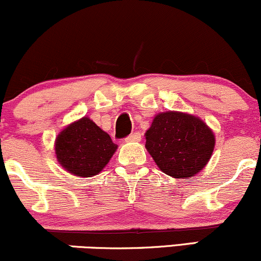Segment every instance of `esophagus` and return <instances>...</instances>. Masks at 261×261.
I'll list each match as a JSON object with an SVG mask.
<instances>
[{
    "label": "esophagus",
    "instance_id": "obj_1",
    "mask_svg": "<svg viewBox=\"0 0 261 261\" xmlns=\"http://www.w3.org/2000/svg\"><path fill=\"white\" fill-rule=\"evenodd\" d=\"M140 139H142V136H140V133H133V134H130V136H128L127 138H125V142H139Z\"/></svg>",
    "mask_w": 261,
    "mask_h": 261
}]
</instances>
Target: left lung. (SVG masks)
Segmentation results:
<instances>
[{
  "label": "left lung",
  "mask_w": 261,
  "mask_h": 261,
  "mask_svg": "<svg viewBox=\"0 0 261 261\" xmlns=\"http://www.w3.org/2000/svg\"><path fill=\"white\" fill-rule=\"evenodd\" d=\"M145 148L163 172L175 178L195 176L210 162L215 134L198 117L168 111L154 117Z\"/></svg>",
  "instance_id": "obj_1"
}]
</instances>
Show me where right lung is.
<instances>
[{
  "label": "right lung",
  "instance_id": "add662e5",
  "mask_svg": "<svg viewBox=\"0 0 261 261\" xmlns=\"http://www.w3.org/2000/svg\"><path fill=\"white\" fill-rule=\"evenodd\" d=\"M116 150L117 144L111 137L89 117L67 125L55 140L58 162L70 174L80 177L101 172Z\"/></svg>",
  "mask_w": 261,
  "mask_h": 261
}]
</instances>
